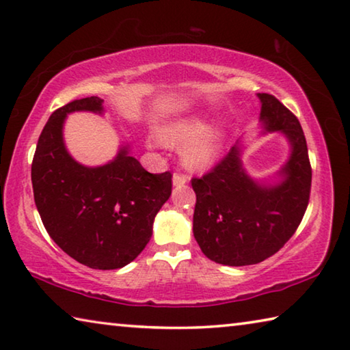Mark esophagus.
<instances>
[{"label":"esophagus","instance_id":"obj_1","mask_svg":"<svg viewBox=\"0 0 350 350\" xmlns=\"http://www.w3.org/2000/svg\"><path fill=\"white\" fill-rule=\"evenodd\" d=\"M188 182V176L185 173H180V171H176L174 176H173V183L176 187H180V185H185Z\"/></svg>","mask_w":350,"mask_h":350}]
</instances>
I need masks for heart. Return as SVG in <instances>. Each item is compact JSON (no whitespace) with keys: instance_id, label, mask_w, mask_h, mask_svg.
Segmentation results:
<instances>
[{"instance_id":"obj_1","label":"heart","mask_w":350,"mask_h":350,"mask_svg":"<svg viewBox=\"0 0 350 350\" xmlns=\"http://www.w3.org/2000/svg\"><path fill=\"white\" fill-rule=\"evenodd\" d=\"M206 123L202 118H187L161 129V140L167 145H187L183 159L188 167L204 168L215 161L221 148V134L206 133Z\"/></svg>"}]
</instances>
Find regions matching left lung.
I'll return each instance as SVG.
<instances>
[{
	"instance_id": "8db88e82",
	"label": "left lung",
	"mask_w": 350,
	"mask_h": 350,
	"mask_svg": "<svg viewBox=\"0 0 350 350\" xmlns=\"http://www.w3.org/2000/svg\"><path fill=\"white\" fill-rule=\"evenodd\" d=\"M259 98L265 128L282 131L292 144L282 183L269 188L254 183L242 170L236 146L202 177L191 179L194 238L206 258L233 267L262 262L280 252L310 199L312 167L299 120L275 96L262 92Z\"/></svg>"
}]
</instances>
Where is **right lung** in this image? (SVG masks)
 I'll use <instances>...</instances> for the list:
<instances>
[{
  "label": "right lung",
  "mask_w": 350,
  "mask_h": 350,
  "mask_svg": "<svg viewBox=\"0 0 350 350\" xmlns=\"http://www.w3.org/2000/svg\"><path fill=\"white\" fill-rule=\"evenodd\" d=\"M103 100H72L52 112L32 161L33 199L46 232L70 258L91 269H120L134 260L152 234V221L167 202L173 174H152L122 150L108 165L88 168L63 144L64 117L102 112Z\"/></svg>",
  "instance_id": "right-lung-1"
}]
</instances>
